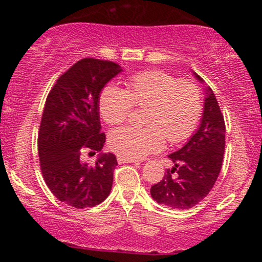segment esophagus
<instances>
[{"label": "esophagus", "mask_w": 262, "mask_h": 262, "mask_svg": "<svg viewBox=\"0 0 262 262\" xmlns=\"http://www.w3.org/2000/svg\"><path fill=\"white\" fill-rule=\"evenodd\" d=\"M117 160H118L119 164H132V162H135L134 159H128V158H124V156H121V155L117 156Z\"/></svg>", "instance_id": "esophagus-1"}]
</instances>
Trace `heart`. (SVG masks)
Here are the masks:
<instances>
[{
  "label": "heart",
  "mask_w": 262,
  "mask_h": 262,
  "mask_svg": "<svg viewBox=\"0 0 262 262\" xmlns=\"http://www.w3.org/2000/svg\"><path fill=\"white\" fill-rule=\"evenodd\" d=\"M134 106L148 104L146 127H121L108 135L110 148L128 159H141L159 151L165 144L179 143L192 134L202 113L200 89L191 81H179L164 71H143L130 76L125 90L108 85L101 92L98 108L110 125L127 121Z\"/></svg>",
  "instance_id": "obj_1"
}]
</instances>
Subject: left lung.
Instances as JSON below:
<instances>
[{
	"instance_id": "left-lung-1",
	"label": "left lung",
	"mask_w": 262,
	"mask_h": 262,
	"mask_svg": "<svg viewBox=\"0 0 262 262\" xmlns=\"http://www.w3.org/2000/svg\"><path fill=\"white\" fill-rule=\"evenodd\" d=\"M193 76L203 83L202 77ZM201 123L187 143L169 155L173 166L167 169L160 182L150 189L158 203L170 208L187 209L196 206L213 188L223 162L225 124L212 89H204Z\"/></svg>"
}]
</instances>
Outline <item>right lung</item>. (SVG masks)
<instances>
[{
	"instance_id": "right-lung-1",
	"label": "right lung",
	"mask_w": 262,
	"mask_h": 262,
	"mask_svg": "<svg viewBox=\"0 0 262 262\" xmlns=\"http://www.w3.org/2000/svg\"><path fill=\"white\" fill-rule=\"evenodd\" d=\"M122 71L116 62L82 59L59 77L45 101L38 135L41 173L54 196L75 208L97 206L112 189L116 156L100 152L90 165L83 155L103 149L98 102Z\"/></svg>"
}]
</instances>
